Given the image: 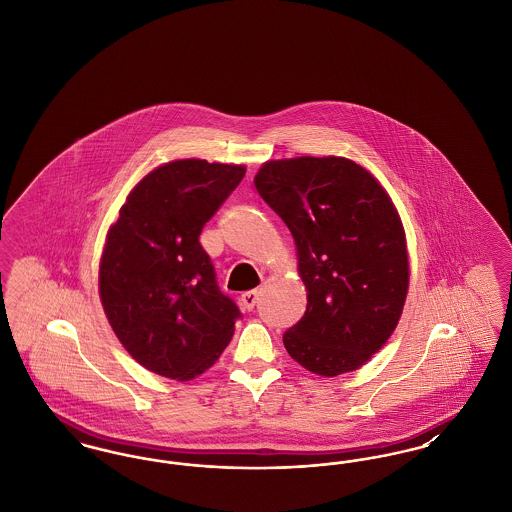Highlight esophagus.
Here are the masks:
<instances>
[{"label":"esophagus","mask_w":512,"mask_h":512,"mask_svg":"<svg viewBox=\"0 0 512 512\" xmlns=\"http://www.w3.org/2000/svg\"><path fill=\"white\" fill-rule=\"evenodd\" d=\"M240 301H242V305H244L247 311H253V309H255V305H257V301H259V292H257V290L245 292Z\"/></svg>","instance_id":"obj_1"}]
</instances>
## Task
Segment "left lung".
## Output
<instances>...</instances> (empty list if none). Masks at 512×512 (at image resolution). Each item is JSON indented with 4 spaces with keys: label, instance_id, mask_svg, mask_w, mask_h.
<instances>
[{
    "label": "left lung",
    "instance_id": "obj_1",
    "mask_svg": "<svg viewBox=\"0 0 512 512\" xmlns=\"http://www.w3.org/2000/svg\"><path fill=\"white\" fill-rule=\"evenodd\" d=\"M255 188L297 245L307 311L284 345L307 370L365 365L395 330L409 288L399 215L376 178L343 157L268 161Z\"/></svg>",
    "mask_w": 512,
    "mask_h": 512
}]
</instances>
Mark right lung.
Returning <instances> with one entry per match:
<instances>
[{
  "mask_svg": "<svg viewBox=\"0 0 512 512\" xmlns=\"http://www.w3.org/2000/svg\"><path fill=\"white\" fill-rule=\"evenodd\" d=\"M242 165L172 161L130 192L107 234L99 295L124 349L172 380L205 372L242 313L217 284L201 230L244 178Z\"/></svg>",
  "mask_w": 512,
  "mask_h": 512,
  "instance_id": "1",
  "label": "right lung"
}]
</instances>
